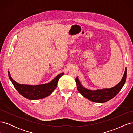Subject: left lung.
<instances>
[{"instance_id": "obj_1", "label": "left lung", "mask_w": 133, "mask_h": 133, "mask_svg": "<svg viewBox=\"0 0 133 133\" xmlns=\"http://www.w3.org/2000/svg\"><path fill=\"white\" fill-rule=\"evenodd\" d=\"M126 79L127 69L125 71L122 80L116 86L110 88V89L97 90L96 91L88 90L83 87L80 84L78 77L75 78V82L76 83V85H77V88L79 92L84 97L94 102L104 103L112 99L119 93L125 83Z\"/></svg>"}]
</instances>
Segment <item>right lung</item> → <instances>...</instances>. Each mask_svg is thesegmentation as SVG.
Returning <instances> with one entry per match:
<instances>
[{
    "label": "right lung",
    "instance_id": "obj_1",
    "mask_svg": "<svg viewBox=\"0 0 133 133\" xmlns=\"http://www.w3.org/2000/svg\"><path fill=\"white\" fill-rule=\"evenodd\" d=\"M64 74V73L57 75L49 83L36 86L20 84L11 78L8 71V76L11 83L19 93L26 99L29 100H37L46 97L51 94L57 88L59 78Z\"/></svg>",
    "mask_w": 133,
    "mask_h": 133
}]
</instances>
